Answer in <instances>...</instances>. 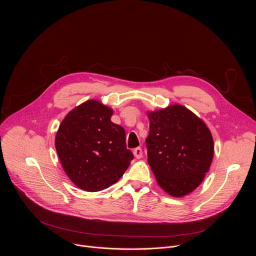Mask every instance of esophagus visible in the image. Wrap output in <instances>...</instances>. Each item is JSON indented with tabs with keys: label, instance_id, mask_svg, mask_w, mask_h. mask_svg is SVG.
Instances as JSON below:
<instances>
[{
	"label": "esophagus",
	"instance_id": "esophagus-1",
	"mask_svg": "<svg viewBox=\"0 0 256 256\" xmlns=\"http://www.w3.org/2000/svg\"><path fill=\"white\" fill-rule=\"evenodd\" d=\"M134 155L136 159H140L142 156V149L140 148H136L134 150Z\"/></svg>",
	"mask_w": 256,
	"mask_h": 256
}]
</instances>
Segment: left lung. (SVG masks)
Returning <instances> with one entry per match:
<instances>
[{
  "mask_svg": "<svg viewBox=\"0 0 256 256\" xmlns=\"http://www.w3.org/2000/svg\"><path fill=\"white\" fill-rule=\"evenodd\" d=\"M148 163L160 188L174 198L192 192L214 157L210 130L186 107L173 104L149 112Z\"/></svg>",
  "mask_w": 256,
  "mask_h": 256,
  "instance_id": "1",
  "label": "left lung"
}]
</instances>
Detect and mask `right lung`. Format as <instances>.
I'll return each instance as SVG.
<instances>
[{"label": "right lung", "mask_w": 256, "mask_h": 256, "mask_svg": "<svg viewBox=\"0 0 256 256\" xmlns=\"http://www.w3.org/2000/svg\"><path fill=\"white\" fill-rule=\"evenodd\" d=\"M114 110L91 99L70 110L56 136L62 166L77 188L100 192L124 175L134 159L126 149V132L112 122Z\"/></svg>", "instance_id": "obj_1"}]
</instances>
